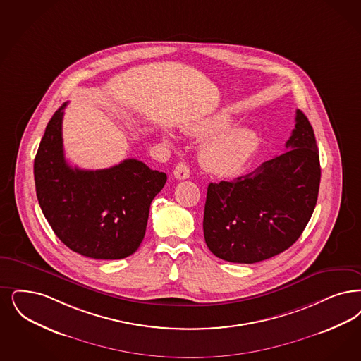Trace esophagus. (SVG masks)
Here are the masks:
<instances>
[{
    "label": "esophagus",
    "instance_id": "34e87169",
    "mask_svg": "<svg viewBox=\"0 0 361 361\" xmlns=\"http://www.w3.org/2000/svg\"><path fill=\"white\" fill-rule=\"evenodd\" d=\"M173 174L177 180H185V178H189V174H190L189 166H188L187 164H184V162H180V164L176 165Z\"/></svg>",
    "mask_w": 361,
    "mask_h": 361
}]
</instances>
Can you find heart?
Wrapping results in <instances>:
<instances>
[{
	"label": "heart",
	"instance_id": "obj_1",
	"mask_svg": "<svg viewBox=\"0 0 361 361\" xmlns=\"http://www.w3.org/2000/svg\"><path fill=\"white\" fill-rule=\"evenodd\" d=\"M230 118L216 116L196 125L190 135L209 140L202 149V166L220 177H232L245 169L247 162L258 149V137L252 130L231 128Z\"/></svg>",
	"mask_w": 361,
	"mask_h": 361
}]
</instances>
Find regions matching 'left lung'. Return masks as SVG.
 Instances as JSON below:
<instances>
[{"mask_svg": "<svg viewBox=\"0 0 361 361\" xmlns=\"http://www.w3.org/2000/svg\"><path fill=\"white\" fill-rule=\"evenodd\" d=\"M285 147L251 173L208 185L202 230L217 258L257 263L283 252L301 236L321 178L314 131L301 110Z\"/></svg>", "mask_w": 361, "mask_h": 361, "instance_id": "obj_1", "label": "left lung"}]
</instances>
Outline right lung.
Returning a JSON list of instances; mask_svg holds the SVG:
<instances>
[{"instance_id":"obj_1","label":"right lung","mask_w":361,"mask_h":361,"mask_svg":"<svg viewBox=\"0 0 361 361\" xmlns=\"http://www.w3.org/2000/svg\"><path fill=\"white\" fill-rule=\"evenodd\" d=\"M64 103L48 122L33 173L44 216L59 239L92 259H122L144 240L149 209L166 174L128 159L99 171L71 168L63 150Z\"/></svg>"}]
</instances>
